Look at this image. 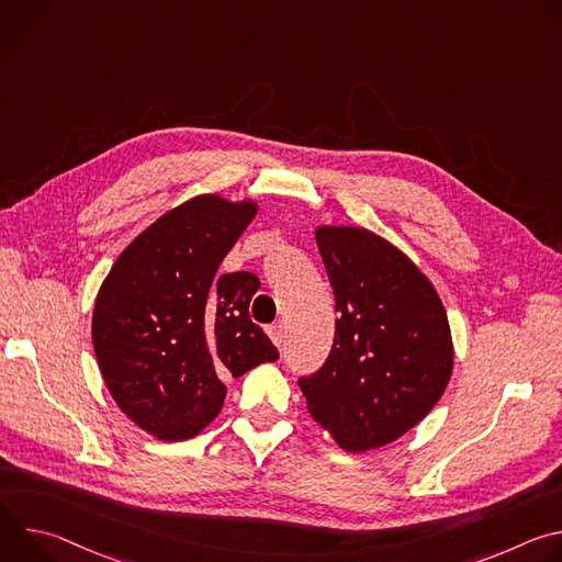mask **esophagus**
Wrapping results in <instances>:
<instances>
[{"label":"esophagus","mask_w":562,"mask_h":562,"mask_svg":"<svg viewBox=\"0 0 562 562\" xmlns=\"http://www.w3.org/2000/svg\"><path fill=\"white\" fill-rule=\"evenodd\" d=\"M267 334H269V338L273 340V345H276V347H280V345H282V340H284V327H282V323L271 325V327L267 329Z\"/></svg>","instance_id":"1"}]
</instances>
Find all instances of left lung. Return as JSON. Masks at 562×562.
I'll list each match as a JSON object with an SVG mask.
<instances>
[{
    "mask_svg": "<svg viewBox=\"0 0 562 562\" xmlns=\"http://www.w3.org/2000/svg\"><path fill=\"white\" fill-rule=\"evenodd\" d=\"M336 295L329 358L297 380L308 414L347 451L384 447L440 400L453 369L447 311L420 269L380 235L319 226Z\"/></svg>",
    "mask_w": 562,
    "mask_h": 562,
    "instance_id": "8db88e82",
    "label": "left lung"
}]
</instances>
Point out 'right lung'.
Masks as SVG:
<instances>
[{"mask_svg": "<svg viewBox=\"0 0 562 562\" xmlns=\"http://www.w3.org/2000/svg\"><path fill=\"white\" fill-rule=\"evenodd\" d=\"M256 202L200 195L165 213L122 251L93 311V347L117 407L159 440H187L222 409L224 378L278 349L249 315V271L217 267L254 220Z\"/></svg>", "mask_w": 562, "mask_h": 562, "instance_id": "obj_1", "label": "right lung"}]
</instances>
